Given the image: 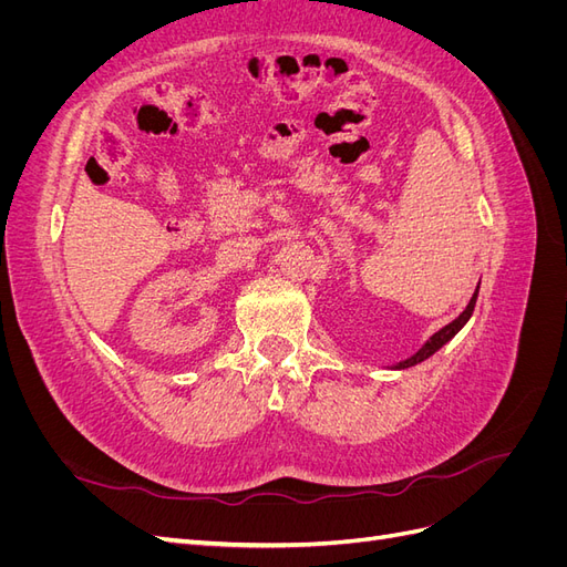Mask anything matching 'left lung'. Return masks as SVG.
<instances>
[{
	"label": "left lung",
	"instance_id": "left-lung-1",
	"mask_svg": "<svg viewBox=\"0 0 567 567\" xmlns=\"http://www.w3.org/2000/svg\"><path fill=\"white\" fill-rule=\"evenodd\" d=\"M477 290H480V284H477V288H475V293H473V298H471V302H468V307L466 310H463L452 323H447L444 326V329H440L435 336H431V340L425 342V346L414 354V357H409V359H404V362H400L398 367L394 369H409V367H414V364H419V362H423V359H427L431 354H435L444 342H450L461 329H463V323H466L468 319H471V315H473V310H475V300H477Z\"/></svg>",
	"mask_w": 567,
	"mask_h": 567
}]
</instances>
